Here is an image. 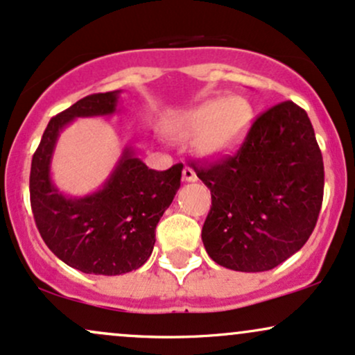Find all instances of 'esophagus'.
<instances>
[{
  "instance_id": "esophagus-1",
  "label": "esophagus",
  "mask_w": 355,
  "mask_h": 355,
  "mask_svg": "<svg viewBox=\"0 0 355 355\" xmlns=\"http://www.w3.org/2000/svg\"><path fill=\"white\" fill-rule=\"evenodd\" d=\"M183 180L185 182H197V173L190 168V166H185L183 168Z\"/></svg>"
}]
</instances>
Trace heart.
<instances>
[{"label":"heart","mask_w":355,"mask_h":355,"mask_svg":"<svg viewBox=\"0 0 355 355\" xmlns=\"http://www.w3.org/2000/svg\"><path fill=\"white\" fill-rule=\"evenodd\" d=\"M250 103L242 96L210 98L195 105L172 121V130L183 138H195L205 157H227L243 145L250 132Z\"/></svg>","instance_id":"b5f03b06"}]
</instances>
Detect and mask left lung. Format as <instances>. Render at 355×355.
Masks as SVG:
<instances>
[{"mask_svg": "<svg viewBox=\"0 0 355 355\" xmlns=\"http://www.w3.org/2000/svg\"><path fill=\"white\" fill-rule=\"evenodd\" d=\"M210 189L207 254L237 272H266L311 237L324 197V162L307 113L284 101L262 113L235 157L195 170Z\"/></svg>", "mask_w": 355, "mask_h": 355, "instance_id": "1", "label": "left lung"}]
</instances>
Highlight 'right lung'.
Returning a JSON list of instances; mask_svg holds the SVG:
<instances>
[{
	"label": "right lung",
	"instance_id": "obj_1",
	"mask_svg": "<svg viewBox=\"0 0 355 355\" xmlns=\"http://www.w3.org/2000/svg\"><path fill=\"white\" fill-rule=\"evenodd\" d=\"M121 89L96 93L53 116L31 160V209L48 248L85 274L121 275L140 268L152 255L155 229L180 189L183 165L165 172L148 168L125 145L112 173L96 191L71 197L51 178L60 133L76 118L112 116Z\"/></svg>",
	"mask_w": 355,
	"mask_h": 355
}]
</instances>
